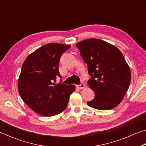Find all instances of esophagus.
I'll use <instances>...</instances> for the list:
<instances>
[{"label":"esophagus","mask_w":146,"mask_h":146,"mask_svg":"<svg viewBox=\"0 0 146 146\" xmlns=\"http://www.w3.org/2000/svg\"><path fill=\"white\" fill-rule=\"evenodd\" d=\"M76 87H77L78 89H83V88H85V84H80V85H77L76 86Z\"/></svg>","instance_id":"esophagus-1"}]
</instances>
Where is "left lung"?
Instances as JSON below:
<instances>
[{
    "label": "left lung",
    "instance_id": "1",
    "mask_svg": "<svg viewBox=\"0 0 146 146\" xmlns=\"http://www.w3.org/2000/svg\"><path fill=\"white\" fill-rule=\"evenodd\" d=\"M91 78L88 84L95 93L87 104L99 110L117 107L124 97L131 75L123 54L117 48L97 38H90L76 44Z\"/></svg>",
    "mask_w": 146,
    "mask_h": 146
}]
</instances>
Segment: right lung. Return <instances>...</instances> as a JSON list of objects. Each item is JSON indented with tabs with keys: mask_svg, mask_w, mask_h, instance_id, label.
I'll return each mask as SVG.
<instances>
[{
	"mask_svg": "<svg viewBox=\"0 0 146 146\" xmlns=\"http://www.w3.org/2000/svg\"><path fill=\"white\" fill-rule=\"evenodd\" d=\"M71 46L50 43L41 46L26 58L18 80V90L25 103L44 117L58 115L66 110L75 86L56 84L62 78L58 64L61 55ZM62 81V80H61Z\"/></svg>",
	"mask_w": 146,
	"mask_h": 146,
	"instance_id": "right-lung-1",
	"label": "right lung"
}]
</instances>
